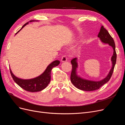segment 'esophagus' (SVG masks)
Masks as SVG:
<instances>
[{
    "label": "esophagus",
    "mask_w": 125,
    "mask_h": 125,
    "mask_svg": "<svg viewBox=\"0 0 125 125\" xmlns=\"http://www.w3.org/2000/svg\"><path fill=\"white\" fill-rule=\"evenodd\" d=\"M61 60H62V62H66L67 60V57H66V56H65V55L62 56V57Z\"/></svg>",
    "instance_id": "esophagus-1"
}]
</instances>
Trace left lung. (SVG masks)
<instances>
[{"mask_svg":"<svg viewBox=\"0 0 125 125\" xmlns=\"http://www.w3.org/2000/svg\"><path fill=\"white\" fill-rule=\"evenodd\" d=\"M98 37L101 39L102 42L108 44L109 45H111L114 50V53H113V55L112 57V62L113 63L112 68L107 76L103 80L97 82L86 80L78 77L76 74V69L78 66L77 62H76L77 58H74L73 60H71L72 71L70 75L71 81L77 88L81 90L86 91H92L99 89L102 85H103L110 80L113 71H114L117 58L114 41L113 40V37L109 34L108 32L104 28L103 26H101L100 31L98 34Z\"/></svg>","mask_w":125,"mask_h":125,"instance_id":"obj_1","label":"left lung"}]
</instances>
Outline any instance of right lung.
Masks as SVG:
<instances>
[{
    "instance_id": "right-lung-1",
    "label": "right lung",
    "mask_w": 125,
    "mask_h": 125,
    "mask_svg": "<svg viewBox=\"0 0 125 125\" xmlns=\"http://www.w3.org/2000/svg\"><path fill=\"white\" fill-rule=\"evenodd\" d=\"M32 21H34V20L30 21V22ZM28 23L29 22H27V23L24 24L22 28L18 32H17V33L19 32L24 26ZM59 63L60 62L59 60H55V61L52 62L47 67L46 69L40 76L35 78L30 79V80H23V79L18 78L15 75H14L12 72H11V69H10V71L11 77H12L14 82L18 85H19L21 88L25 91L31 92H38L41 91L46 88V87L50 83L51 78V71L54 67L58 66Z\"/></svg>"
}]
</instances>
